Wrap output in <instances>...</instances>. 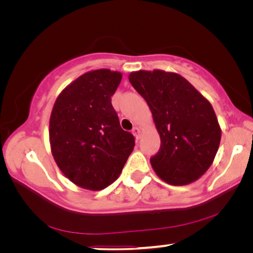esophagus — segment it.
I'll return each mask as SVG.
<instances>
[{
    "mask_svg": "<svg viewBox=\"0 0 253 253\" xmlns=\"http://www.w3.org/2000/svg\"><path fill=\"white\" fill-rule=\"evenodd\" d=\"M132 133H133V136L136 137V139H139V138H140V129H139V127L134 126L132 129Z\"/></svg>",
    "mask_w": 253,
    "mask_h": 253,
    "instance_id": "1",
    "label": "esophagus"
}]
</instances>
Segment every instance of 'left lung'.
Masks as SVG:
<instances>
[{
    "instance_id": "1",
    "label": "left lung",
    "mask_w": 253,
    "mask_h": 253,
    "mask_svg": "<svg viewBox=\"0 0 253 253\" xmlns=\"http://www.w3.org/2000/svg\"><path fill=\"white\" fill-rule=\"evenodd\" d=\"M150 107L161 145L151 165L161 179L186 185L206 172L215 158L221 129L212 105L182 76L162 70L129 75Z\"/></svg>"
}]
</instances>
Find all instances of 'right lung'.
Wrapping results in <instances>:
<instances>
[{
  "instance_id": "right-lung-1",
  "label": "right lung",
  "mask_w": 253,
  "mask_h": 253,
  "mask_svg": "<svg viewBox=\"0 0 253 253\" xmlns=\"http://www.w3.org/2000/svg\"><path fill=\"white\" fill-rule=\"evenodd\" d=\"M122 74L88 71L57 96L49 121L51 153L67 178L98 191L115 182L133 151L134 137L120 126L112 105Z\"/></svg>"
}]
</instances>
